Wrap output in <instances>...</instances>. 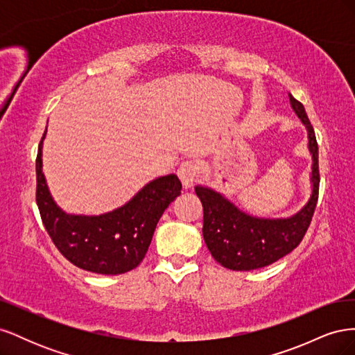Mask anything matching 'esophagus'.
<instances>
[{"label":"esophagus","mask_w":355,"mask_h":355,"mask_svg":"<svg viewBox=\"0 0 355 355\" xmlns=\"http://www.w3.org/2000/svg\"><path fill=\"white\" fill-rule=\"evenodd\" d=\"M178 176L185 188L194 187L200 178V166L194 161H184L178 168Z\"/></svg>","instance_id":"obj_1"}]
</instances>
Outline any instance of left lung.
<instances>
[{"mask_svg":"<svg viewBox=\"0 0 355 355\" xmlns=\"http://www.w3.org/2000/svg\"><path fill=\"white\" fill-rule=\"evenodd\" d=\"M292 108L308 128L309 151L313 154V196L306 206L288 219H256L220 194L197 187L202 204V237L214 261L232 271H252L282 259L302 241L313 220L318 200L320 170L318 145L313 124L304 105L288 94Z\"/></svg>","mask_w":355,"mask_h":355,"instance_id":"obj_1","label":"left lung"}]
</instances>
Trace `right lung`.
<instances>
[{
    "label": "right lung",
    "instance_id": "1",
    "mask_svg": "<svg viewBox=\"0 0 355 355\" xmlns=\"http://www.w3.org/2000/svg\"><path fill=\"white\" fill-rule=\"evenodd\" d=\"M47 132V128H46ZM35 161L37 204L51 241L81 270L116 275L133 270L145 257L161 214L182 189L176 175L158 178L142 188L125 206L101 216H71L53 201L42 175L41 148Z\"/></svg>",
    "mask_w": 355,
    "mask_h": 355
}]
</instances>
